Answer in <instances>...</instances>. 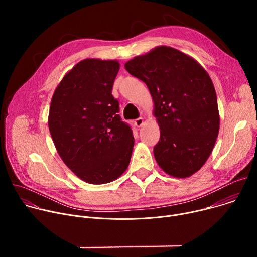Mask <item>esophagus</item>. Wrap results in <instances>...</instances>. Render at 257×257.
I'll use <instances>...</instances> for the list:
<instances>
[{
    "label": "esophagus",
    "mask_w": 257,
    "mask_h": 257,
    "mask_svg": "<svg viewBox=\"0 0 257 257\" xmlns=\"http://www.w3.org/2000/svg\"><path fill=\"white\" fill-rule=\"evenodd\" d=\"M143 123H144V121H143V119L142 118H138V119H136L135 121H134V125L136 126V127H141L142 125H143Z\"/></svg>",
    "instance_id": "esophagus-1"
}]
</instances>
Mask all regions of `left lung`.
<instances>
[{"instance_id":"1","label":"left lung","mask_w":257,"mask_h":257,"mask_svg":"<svg viewBox=\"0 0 257 257\" xmlns=\"http://www.w3.org/2000/svg\"><path fill=\"white\" fill-rule=\"evenodd\" d=\"M154 100L161 136L154 148L160 168L175 178L192 176L205 164L219 130L213 83L192 57L160 46L125 64Z\"/></svg>"}]
</instances>
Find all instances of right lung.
I'll return each instance as SVG.
<instances>
[{
  "label": "right lung",
  "instance_id": "obj_1",
  "mask_svg": "<svg viewBox=\"0 0 257 257\" xmlns=\"http://www.w3.org/2000/svg\"><path fill=\"white\" fill-rule=\"evenodd\" d=\"M117 60L85 59L63 77L53 94L49 129L65 165L89 184H105L128 168L134 138L112 95Z\"/></svg>",
  "mask_w": 257,
  "mask_h": 257
}]
</instances>
